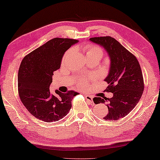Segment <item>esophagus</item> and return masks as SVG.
Masks as SVG:
<instances>
[{
	"instance_id": "1",
	"label": "esophagus",
	"mask_w": 160,
	"mask_h": 160,
	"mask_svg": "<svg viewBox=\"0 0 160 160\" xmlns=\"http://www.w3.org/2000/svg\"><path fill=\"white\" fill-rule=\"evenodd\" d=\"M85 97L86 98V100L88 102V103L92 104L93 103V97L90 95H88V94H86L85 95Z\"/></svg>"
}]
</instances>
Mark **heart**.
Segmentation results:
<instances>
[{
	"label": "heart",
	"instance_id": "1",
	"mask_svg": "<svg viewBox=\"0 0 160 160\" xmlns=\"http://www.w3.org/2000/svg\"><path fill=\"white\" fill-rule=\"evenodd\" d=\"M85 52L86 57H98L101 58L103 56V49H102L100 47L94 45V44H89L87 45L85 48ZM70 53V50L67 51V53L65 54L64 57V60L66 59L68 54ZM86 82L87 81L85 80H81L80 82L77 83V86L79 88H86Z\"/></svg>",
	"mask_w": 160,
	"mask_h": 160
}]
</instances>
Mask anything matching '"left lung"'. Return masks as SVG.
<instances>
[{"mask_svg":"<svg viewBox=\"0 0 160 160\" xmlns=\"http://www.w3.org/2000/svg\"><path fill=\"white\" fill-rule=\"evenodd\" d=\"M89 40L103 48L110 58L106 91L113 94L111 98L96 97V104L108 102V113L103 118L118 120L126 116L139 102L144 90L142 73L139 62L132 53L116 39L110 36L90 38Z\"/></svg>","mask_w":160,"mask_h":160,"instance_id":"obj_1","label":"left lung"}]
</instances>
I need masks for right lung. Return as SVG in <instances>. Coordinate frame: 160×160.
Wrapping results in <instances>:
<instances>
[{"instance_id":"right-lung-1","label":"right lung","mask_w":160,"mask_h":160,"mask_svg":"<svg viewBox=\"0 0 160 160\" xmlns=\"http://www.w3.org/2000/svg\"><path fill=\"white\" fill-rule=\"evenodd\" d=\"M78 40L54 38L26 55L18 71V93L21 101L36 118L44 122L58 121L72 108V100L78 93L69 91L63 93L55 90L52 94L49 86L54 72L60 68L62 57Z\"/></svg>"}]
</instances>
